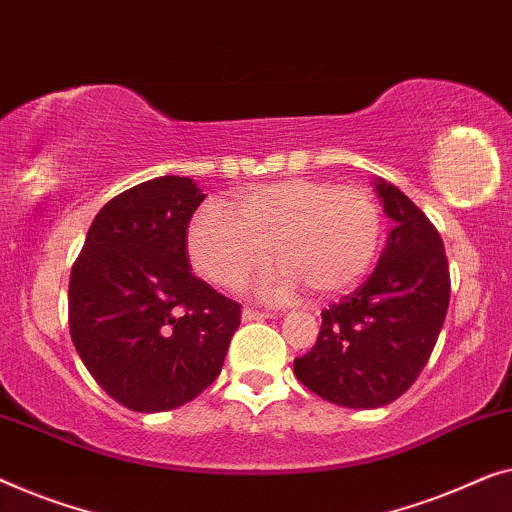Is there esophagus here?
Masks as SVG:
<instances>
[{
  "mask_svg": "<svg viewBox=\"0 0 512 512\" xmlns=\"http://www.w3.org/2000/svg\"><path fill=\"white\" fill-rule=\"evenodd\" d=\"M266 318H273V313H266V311H255V308L246 306L243 308V320H266Z\"/></svg>",
  "mask_w": 512,
  "mask_h": 512,
  "instance_id": "1",
  "label": "esophagus"
}]
</instances>
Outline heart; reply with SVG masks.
I'll use <instances>...</instances> for the list:
<instances>
[{
  "mask_svg": "<svg viewBox=\"0 0 512 512\" xmlns=\"http://www.w3.org/2000/svg\"><path fill=\"white\" fill-rule=\"evenodd\" d=\"M383 211L369 190L322 178H287L241 192L234 213L204 204L187 225V255L206 280L239 287L266 259L257 292L283 301L350 290L378 255Z\"/></svg>",
  "mask_w": 512,
  "mask_h": 512,
  "instance_id": "b5f03b06",
  "label": "heart"
}]
</instances>
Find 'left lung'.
Wrapping results in <instances>:
<instances>
[{
	"mask_svg": "<svg viewBox=\"0 0 512 512\" xmlns=\"http://www.w3.org/2000/svg\"><path fill=\"white\" fill-rule=\"evenodd\" d=\"M392 218L380 262L355 292L322 311L318 341L294 359V376L345 408L399 399L427 366L450 304V266L431 220L399 187L380 181Z\"/></svg>",
	"mask_w": 512,
	"mask_h": 512,
	"instance_id": "1",
	"label": "left lung"
}]
</instances>
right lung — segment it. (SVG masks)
<instances>
[{"mask_svg": "<svg viewBox=\"0 0 512 512\" xmlns=\"http://www.w3.org/2000/svg\"><path fill=\"white\" fill-rule=\"evenodd\" d=\"M204 194L162 176L113 197L71 266L69 334L99 387L136 413L192 401L218 378L241 304L187 264Z\"/></svg>", "mask_w": 512, "mask_h": 512, "instance_id": "right-lung-1", "label": "right lung"}]
</instances>
